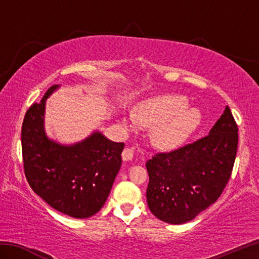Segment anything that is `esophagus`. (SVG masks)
Segmentation results:
<instances>
[{"label": "esophagus", "instance_id": "obj_1", "mask_svg": "<svg viewBox=\"0 0 259 259\" xmlns=\"http://www.w3.org/2000/svg\"><path fill=\"white\" fill-rule=\"evenodd\" d=\"M134 155H135L134 148L126 147V148H124L123 151H122V159H123L124 161L133 160V159H134Z\"/></svg>", "mask_w": 259, "mask_h": 259}]
</instances>
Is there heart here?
<instances>
[{"label":"heart","mask_w":259,"mask_h":259,"mask_svg":"<svg viewBox=\"0 0 259 259\" xmlns=\"http://www.w3.org/2000/svg\"><path fill=\"white\" fill-rule=\"evenodd\" d=\"M137 117L146 124H159L155 141L162 147L180 145L200 122L197 109L188 108V101L181 96H161L142 103Z\"/></svg>","instance_id":"1"}]
</instances>
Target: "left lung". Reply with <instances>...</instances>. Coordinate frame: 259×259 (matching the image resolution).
Here are the masks:
<instances>
[{"mask_svg": "<svg viewBox=\"0 0 259 259\" xmlns=\"http://www.w3.org/2000/svg\"><path fill=\"white\" fill-rule=\"evenodd\" d=\"M238 125L229 107L208 136L147 161V202L160 221H192L221 197L234 168Z\"/></svg>", "mask_w": 259, "mask_h": 259, "instance_id": "left-lung-1", "label": "left lung"}]
</instances>
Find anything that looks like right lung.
Here are the masks:
<instances>
[{
	"instance_id": "1",
	"label": "right lung",
	"mask_w": 259,
	"mask_h": 259,
	"mask_svg": "<svg viewBox=\"0 0 259 259\" xmlns=\"http://www.w3.org/2000/svg\"><path fill=\"white\" fill-rule=\"evenodd\" d=\"M49 89L40 103L27 109L22 123L23 168L32 190L49 206L73 218H89L106 202L121 167L123 142L95 133L79 144L61 146L49 140L43 128Z\"/></svg>"
}]
</instances>
